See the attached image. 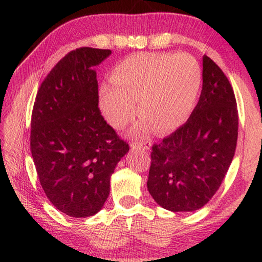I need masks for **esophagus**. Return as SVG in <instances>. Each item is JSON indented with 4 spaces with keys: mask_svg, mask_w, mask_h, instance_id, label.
Returning <instances> with one entry per match:
<instances>
[{
    "mask_svg": "<svg viewBox=\"0 0 262 262\" xmlns=\"http://www.w3.org/2000/svg\"><path fill=\"white\" fill-rule=\"evenodd\" d=\"M132 147L133 148H142L144 150H149L151 147V141L150 140H144L141 142V141H134L132 142Z\"/></svg>",
    "mask_w": 262,
    "mask_h": 262,
    "instance_id": "esophagus-1",
    "label": "esophagus"
}]
</instances>
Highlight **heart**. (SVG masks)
I'll return each instance as SVG.
<instances>
[{
  "label": "heart",
  "mask_w": 262,
  "mask_h": 262,
  "mask_svg": "<svg viewBox=\"0 0 262 262\" xmlns=\"http://www.w3.org/2000/svg\"><path fill=\"white\" fill-rule=\"evenodd\" d=\"M113 85L102 86L100 107L112 126L123 128L135 114L142 115L136 134L154 126L168 133L181 126L196 105L202 86L201 68L188 53L141 52L123 59L112 74Z\"/></svg>",
  "instance_id": "heart-1"
}]
</instances>
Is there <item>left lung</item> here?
<instances>
[{
    "label": "left lung",
    "mask_w": 262,
    "mask_h": 262,
    "mask_svg": "<svg viewBox=\"0 0 262 262\" xmlns=\"http://www.w3.org/2000/svg\"><path fill=\"white\" fill-rule=\"evenodd\" d=\"M238 140L233 89L222 69L203 57V89L183 126L151 148L148 191L173 212L204 206L221 186Z\"/></svg>",
    "instance_id": "8db88e82"
}]
</instances>
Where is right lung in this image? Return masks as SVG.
<instances>
[{
    "mask_svg": "<svg viewBox=\"0 0 262 262\" xmlns=\"http://www.w3.org/2000/svg\"><path fill=\"white\" fill-rule=\"evenodd\" d=\"M111 50L79 48L41 82L31 114L30 149L49 201L60 212L86 218L101 210L111 175L129 146L99 110L97 66Z\"/></svg>",
    "mask_w": 262,
    "mask_h": 262,
    "instance_id": "1",
    "label": "right lung"
}]
</instances>
